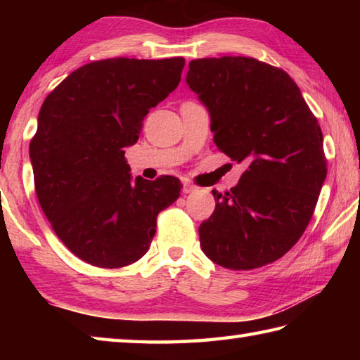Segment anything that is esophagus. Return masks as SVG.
Segmentation results:
<instances>
[{
    "label": "esophagus",
    "mask_w": 360,
    "mask_h": 360,
    "mask_svg": "<svg viewBox=\"0 0 360 360\" xmlns=\"http://www.w3.org/2000/svg\"><path fill=\"white\" fill-rule=\"evenodd\" d=\"M195 188H197V187H195L193 184H191V182H184V187H182V192H184V193H191V192L195 191Z\"/></svg>",
    "instance_id": "34e87169"
}]
</instances>
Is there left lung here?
<instances>
[{
  "label": "left lung",
  "mask_w": 360,
  "mask_h": 360,
  "mask_svg": "<svg viewBox=\"0 0 360 360\" xmlns=\"http://www.w3.org/2000/svg\"><path fill=\"white\" fill-rule=\"evenodd\" d=\"M186 81L210 109L217 149L248 168L198 229L206 257L230 270L271 264L300 240L327 176L322 131L298 85L252 57L197 58Z\"/></svg>",
  "instance_id": "8db88e82"
}]
</instances>
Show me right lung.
Returning <instances> with one entry per match:
<instances>
[{
	"mask_svg": "<svg viewBox=\"0 0 360 360\" xmlns=\"http://www.w3.org/2000/svg\"><path fill=\"white\" fill-rule=\"evenodd\" d=\"M186 60L106 58L72 71L47 95L30 141L38 202L63 245L101 268L148 252L158 212L179 198L181 181L131 182L125 148L150 108L178 87Z\"/></svg>",
	"mask_w": 360,
	"mask_h": 360,
	"instance_id": "obj_1",
	"label": "right lung"
}]
</instances>
